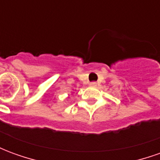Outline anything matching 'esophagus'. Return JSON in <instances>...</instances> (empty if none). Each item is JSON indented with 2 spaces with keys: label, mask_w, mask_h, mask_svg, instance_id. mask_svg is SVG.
<instances>
[{
  "label": "esophagus",
  "mask_w": 160,
  "mask_h": 160,
  "mask_svg": "<svg viewBox=\"0 0 160 160\" xmlns=\"http://www.w3.org/2000/svg\"><path fill=\"white\" fill-rule=\"evenodd\" d=\"M97 82H95V81H92V82H91L90 83V87H97Z\"/></svg>",
  "instance_id": "esophagus-1"
}]
</instances>
